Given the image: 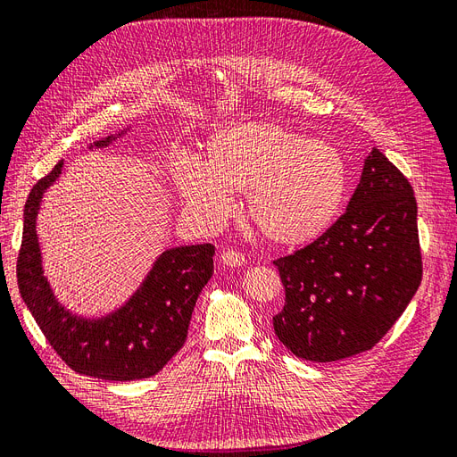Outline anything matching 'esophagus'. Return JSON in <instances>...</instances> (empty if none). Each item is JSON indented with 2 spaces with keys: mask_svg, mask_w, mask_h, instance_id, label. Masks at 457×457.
I'll list each match as a JSON object with an SVG mask.
<instances>
[{
  "mask_svg": "<svg viewBox=\"0 0 457 457\" xmlns=\"http://www.w3.org/2000/svg\"><path fill=\"white\" fill-rule=\"evenodd\" d=\"M219 259L227 267H242L245 262V255L242 252H237V250H225L223 253H220Z\"/></svg>",
  "mask_w": 457,
  "mask_h": 457,
  "instance_id": "1",
  "label": "esophagus"
}]
</instances>
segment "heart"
I'll use <instances>...</instances> for the list:
<instances>
[{
    "mask_svg": "<svg viewBox=\"0 0 457 457\" xmlns=\"http://www.w3.org/2000/svg\"><path fill=\"white\" fill-rule=\"evenodd\" d=\"M173 179L188 210L210 223H223L234 195H247L245 215L261 237L294 250L337 223L351 175L336 145L274 121H247L212 135L204 163L185 158Z\"/></svg>",
    "mask_w": 457,
    "mask_h": 457,
    "instance_id": "b5f03b06",
    "label": "heart"
}]
</instances>
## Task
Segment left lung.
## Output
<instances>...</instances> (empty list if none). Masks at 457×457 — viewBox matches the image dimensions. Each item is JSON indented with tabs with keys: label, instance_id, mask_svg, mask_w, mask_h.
Returning <instances> with one entry per match:
<instances>
[{
	"label": "left lung",
	"instance_id": "obj_1",
	"mask_svg": "<svg viewBox=\"0 0 457 457\" xmlns=\"http://www.w3.org/2000/svg\"><path fill=\"white\" fill-rule=\"evenodd\" d=\"M274 265L286 303L272 324L289 351L311 362L370 351L421 284L418 204L408 179L371 148L347 212L322 238Z\"/></svg>",
	"mask_w": 457,
	"mask_h": 457
}]
</instances>
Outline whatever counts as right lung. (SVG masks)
I'll return each instance as SVG.
<instances>
[{
    "label": "right lung",
    "mask_w": 457,
    "mask_h": 457,
    "mask_svg": "<svg viewBox=\"0 0 457 457\" xmlns=\"http://www.w3.org/2000/svg\"><path fill=\"white\" fill-rule=\"evenodd\" d=\"M128 129L95 141L104 148ZM62 160L34 185L24 205L17 282L22 301L62 361L81 376L106 381H135L154 376L183 347L202 287L213 274L212 244L165 250L139 289L118 311L84 318L66 311L44 276L36 217L44 192L57 181Z\"/></svg>",
    "instance_id": "1"
}]
</instances>
